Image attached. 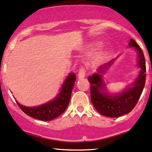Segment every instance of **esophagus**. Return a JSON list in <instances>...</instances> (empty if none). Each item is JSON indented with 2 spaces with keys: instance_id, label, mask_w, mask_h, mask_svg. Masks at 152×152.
<instances>
[{
  "instance_id": "esophagus-1",
  "label": "esophagus",
  "mask_w": 152,
  "mask_h": 152,
  "mask_svg": "<svg viewBox=\"0 0 152 152\" xmlns=\"http://www.w3.org/2000/svg\"><path fill=\"white\" fill-rule=\"evenodd\" d=\"M86 73V69L84 68L83 66L81 67L79 69V71H78V78H82L85 77Z\"/></svg>"
}]
</instances>
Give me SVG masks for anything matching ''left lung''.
Wrapping results in <instances>:
<instances>
[{"label":"left lung","mask_w":152,"mask_h":152,"mask_svg":"<svg viewBox=\"0 0 152 152\" xmlns=\"http://www.w3.org/2000/svg\"><path fill=\"white\" fill-rule=\"evenodd\" d=\"M129 46L134 47L137 50L138 64L141 69L140 74L133 84V87L127 89L117 96H111L100 91L103 88L104 86L101 75L94 74L88 78L91 83V98L93 105L96 110L104 116L118 118L131 112L137 103L145 86L146 63L143 51L140 48V45L132 39H130ZM113 61L114 59L108 62V64L104 66H101V71L100 70V72H103L104 69L102 68H107Z\"/></svg>","instance_id":"obj_1"}]
</instances>
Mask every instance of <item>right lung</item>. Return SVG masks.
<instances>
[{"mask_svg": "<svg viewBox=\"0 0 152 152\" xmlns=\"http://www.w3.org/2000/svg\"><path fill=\"white\" fill-rule=\"evenodd\" d=\"M75 81L76 75L74 73H71L65 81L61 91L57 98L48 103L37 107H30L20 105L18 101H16V103L20 108L27 115L42 121H49L57 118L66 110L70 101Z\"/></svg>", "mask_w": 152, "mask_h": 152, "instance_id": "add662e5", "label": "right lung"}]
</instances>
